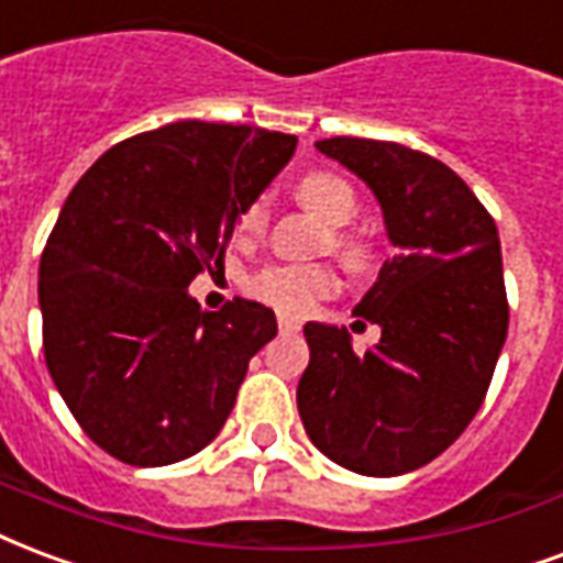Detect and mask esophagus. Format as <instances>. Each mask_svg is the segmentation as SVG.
Masks as SVG:
<instances>
[{
    "instance_id": "1",
    "label": "esophagus",
    "mask_w": 563,
    "mask_h": 563,
    "mask_svg": "<svg viewBox=\"0 0 563 563\" xmlns=\"http://www.w3.org/2000/svg\"><path fill=\"white\" fill-rule=\"evenodd\" d=\"M277 328H280V334H295L301 328V322L292 319V316H277Z\"/></svg>"
}]
</instances>
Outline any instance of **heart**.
Returning a JSON list of instances; mask_svg holds the SVG:
<instances>
[{"mask_svg": "<svg viewBox=\"0 0 563 563\" xmlns=\"http://www.w3.org/2000/svg\"><path fill=\"white\" fill-rule=\"evenodd\" d=\"M295 199L322 223L334 227L331 247L349 265L364 268L369 262V247L349 229H343L357 218L355 187L334 173H307L295 185ZM265 229H268V206L262 199H253L235 218V239L241 244H253L262 239ZM336 289H340V277L328 265H268L260 274H253L247 283V292L256 301L268 303L277 313L286 316L310 313L316 303L331 298Z\"/></svg>", "mask_w": 563, "mask_h": 563, "instance_id": "b5f03b06", "label": "heart"}]
</instances>
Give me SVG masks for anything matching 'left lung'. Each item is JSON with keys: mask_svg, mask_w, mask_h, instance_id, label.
<instances>
[{"mask_svg": "<svg viewBox=\"0 0 563 563\" xmlns=\"http://www.w3.org/2000/svg\"><path fill=\"white\" fill-rule=\"evenodd\" d=\"M316 148L376 194L394 256L355 307L382 328L376 349L357 355L345 328L303 324L298 411L328 460L397 477L448 451L489 390L510 319L498 229L430 154L357 136Z\"/></svg>", "mask_w": 563, "mask_h": 563, "instance_id": "1", "label": "left lung"}]
</instances>
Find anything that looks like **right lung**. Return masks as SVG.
Listing matches in <instances>:
<instances>
[{
  "label": "right lung",
  "mask_w": 563,
  "mask_h": 563,
  "mask_svg": "<svg viewBox=\"0 0 563 563\" xmlns=\"http://www.w3.org/2000/svg\"><path fill=\"white\" fill-rule=\"evenodd\" d=\"M298 136L173 122L101 154L74 185L37 271L44 357L98 448L140 468L214 441L250 357L277 336L265 303L218 313L187 295L244 206L289 164Z\"/></svg>",
  "instance_id": "1"
}]
</instances>
